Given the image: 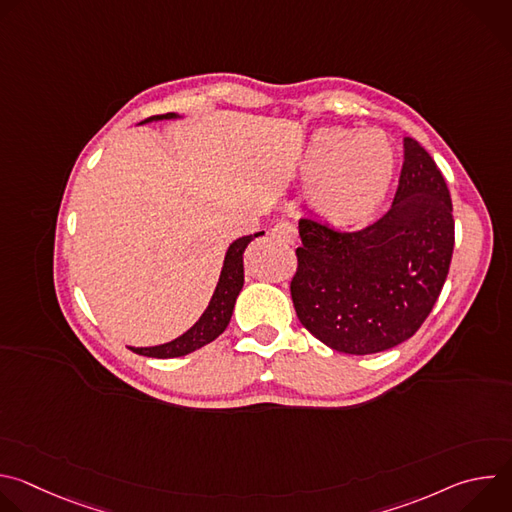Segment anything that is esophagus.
I'll list each match as a JSON object with an SVG mask.
<instances>
[{"label":"esophagus","mask_w":512,"mask_h":512,"mask_svg":"<svg viewBox=\"0 0 512 512\" xmlns=\"http://www.w3.org/2000/svg\"><path fill=\"white\" fill-rule=\"evenodd\" d=\"M271 235L275 237V239H279V241H283V243H296V239H298V229L291 225V223H287V221H279L273 229H271Z\"/></svg>","instance_id":"1"}]
</instances>
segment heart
<instances>
[{
  "label": "heart",
  "mask_w": 512,
  "mask_h": 512,
  "mask_svg": "<svg viewBox=\"0 0 512 512\" xmlns=\"http://www.w3.org/2000/svg\"><path fill=\"white\" fill-rule=\"evenodd\" d=\"M395 174V150L377 129H318L300 162L312 206L334 223H358L385 200Z\"/></svg>",
  "instance_id": "1"
}]
</instances>
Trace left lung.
<instances>
[{"label": "left lung", "instance_id": "left-lung-1", "mask_svg": "<svg viewBox=\"0 0 512 512\" xmlns=\"http://www.w3.org/2000/svg\"><path fill=\"white\" fill-rule=\"evenodd\" d=\"M300 237L289 291L302 326L338 352L389 350L421 328L446 283L454 253L448 184L405 137L399 186L379 221L340 231L302 216Z\"/></svg>", "mask_w": 512, "mask_h": 512}]
</instances>
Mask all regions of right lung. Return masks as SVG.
Wrapping results in <instances>:
<instances>
[{
  "instance_id": "right-lung-1",
  "label": "right lung",
  "mask_w": 512,
  "mask_h": 512,
  "mask_svg": "<svg viewBox=\"0 0 512 512\" xmlns=\"http://www.w3.org/2000/svg\"><path fill=\"white\" fill-rule=\"evenodd\" d=\"M176 117V113H166V115H154L145 121H158V119H172ZM141 121V123H145ZM263 235L255 233V235H247L237 239L227 255H225V265L221 271V277H218L216 289L212 294V300L208 304V308L204 310V314L200 316V320L188 330L184 332L180 338L160 344V346H150V348H131L135 354L141 356H154V358H174V356H184L188 352H194L196 348H202L204 344L212 342L214 338L221 336L225 332V328L231 322L233 316V308L237 302L239 291L243 287L245 281V273H243V253L245 247L255 239Z\"/></svg>"
}]
</instances>
